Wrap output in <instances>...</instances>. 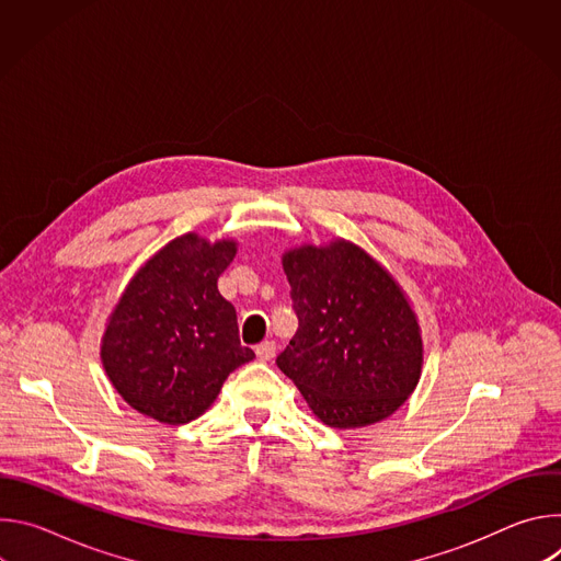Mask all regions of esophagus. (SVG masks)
<instances>
[{"label":"esophagus","mask_w":561,"mask_h":561,"mask_svg":"<svg viewBox=\"0 0 561 561\" xmlns=\"http://www.w3.org/2000/svg\"><path fill=\"white\" fill-rule=\"evenodd\" d=\"M275 351H277L275 342H262V344H257V346H255V353H257V357H260L262 362L273 359V357H275Z\"/></svg>","instance_id":"1"}]
</instances>
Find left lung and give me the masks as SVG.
Here are the masks:
<instances>
[{"mask_svg":"<svg viewBox=\"0 0 561 561\" xmlns=\"http://www.w3.org/2000/svg\"><path fill=\"white\" fill-rule=\"evenodd\" d=\"M282 264L299 329L277 355L279 370L327 426L359 428L392 415L424 362L404 290L346 239L293 249Z\"/></svg>","mask_w":561,"mask_h":561,"instance_id":"obj_1","label":"left lung"}]
</instances>
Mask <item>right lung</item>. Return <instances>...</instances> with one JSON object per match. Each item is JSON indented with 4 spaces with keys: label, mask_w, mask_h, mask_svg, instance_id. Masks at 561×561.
I'll return each instance as SVG.
<instances>
[{
    "label": "right lung",
    "mask_w": 561,
    "mask_h": 561,
    "mask_svg": "<svg viewBox=\"0 0 561 561\" xmlns=\"http://www.w3.org/2000/svg\"><path fill=\"white\" fill-rule=\"evenodd\" d=\"M237 253L232 239L186 232L128 282L102 337L115 390L146 417L180 426L197 420L226 377L255 353L239 342L237 312L217 277Z\"/></svg>",
    "instance_id": "add662e5"
}]
</instances>
